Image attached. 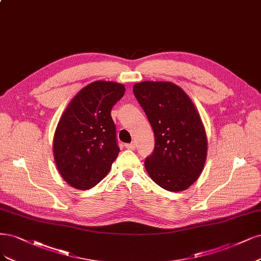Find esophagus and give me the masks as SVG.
I'll return each mask as SVG.
<instances>
[{"instance_id": "esophagus-1", "label": "esophagus", "mask_w": 261, "mask_h": 261, "mask_svg": "<svg viewBox=\"0 0 261 261\" xmlns=\"http://www.w3.org/2000/svg\"><path fill=\"white\" fill-rule=\"evenodd\" d=\"M125 148L128 149V150H135V148H136V143H135V142L126 143V145H125Z\"/></svg>"}]
</instances>
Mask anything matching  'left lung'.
Segmentation results:
<instances>
[{"label": "left lung", "instance_id": "obj_1", "mask_svg": "<svg viewBox=\"0 0 261 261\" xmlns=\"http://www.w3.org/2000/svg\"><path fill=\"white\" fill-rule=\"evenodd\" d=\"M133 91L154 133V151L145 161L147 173L167 191L187 190L207 156V136L195 105L172 82L145 81Z\"/></svg>", "mask_w": 261, "mask_h": 261}]
</instances>
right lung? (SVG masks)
I'll list each match as a JSON object with an SVG mask.
<instances>
[{"label": "right lung", "instance_id": "add662e5", "mask_svg": "<svg viewBox=\"0 0 261 261\" xmlns=\"http://www.w3.org/2000/svg\"><path fill=\"white\" fill-rule=\"evenodd\" d=\"M125 86L95 81L71 99L53 139V154L61 178L72 188L88 190L110 172L120 149L116 145L112 107Z\"/></svg>", "mask_w": 261, "mask_h": 261}]
</instances>
